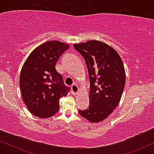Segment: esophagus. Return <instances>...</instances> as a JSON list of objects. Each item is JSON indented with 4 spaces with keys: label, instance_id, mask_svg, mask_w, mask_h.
<instances>
[{
    "label": "esophagus",
    "instance_id": "esophagus-1",
    "mask_svg": "<svg viewBox=\"0 0 154 154\" xmlns=\"http://www.w3.org/2000/svg\"><path fill=\"white\" fill-rule=\"evenodd\" d=\"M71 89H72V92L75 95H77V93H79V88L77 85H75V84L72 85V87H71Z\"/></svg>",
    "mask_w": 154,
    "mask_h": 154
}]
</instances>
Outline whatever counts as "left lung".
Returning a JSON list of instances; mask_svg holds the SVG:
<instances>
[{"label":"left lung","mask_w":154,"mask_h":154,"mask_svg":"<svg viewBox=\"0 0 154 154\" xmlns=\"http://www.w3.org/2000/svg\"><path fill=\"white\" fill-rule=\"evenodd\" d=\"M74 47L85 60L90 79V106L79 114L90 122H100L121 100L126 79L122 60L116 50L99 40L74 44Z\"/></svg>","instance_id":"1"}]
</instances>
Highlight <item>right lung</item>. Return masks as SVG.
Wrapping results in <instances>:
<instances>
[{
    "mask_svg": "<svg viewBox=\"0 0 154 154\" xmlns=\"http://www.w3.org/2000/svg\"><path fill=\"white\" fill-rule=\"evenodd\" d=\"M69 48L65 43L49 40L32 51L23 64L19 77L22 99L37 117L54 116L59 109V98L68 94L56 63Z\"/></svg>",
    "mask_w": 154,
    "mask_h": 154,
    "instance_id": "right-lung-1",
    "label": "right lung"
}]
</instances>
